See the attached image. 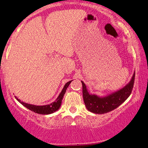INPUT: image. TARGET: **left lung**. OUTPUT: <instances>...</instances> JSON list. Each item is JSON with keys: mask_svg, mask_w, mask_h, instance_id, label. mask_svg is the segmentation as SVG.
<instances>
[{"mask_svg": "<svg viewBox=\"0 0 148 148\" xmlns=\"http://www.w3.org/2000/svg\"><path fill=\"white\" fill-rule=\"evenodd\" d=\"M135 75V72L133 73L130 82L124 88L104 97L89 94L86 86L82 81L83 98L87 109L93 113L101 114L110 112L119 107L131 95L134 85Z\"/></svg>", "mask_w": 148, "mask_h": 148, "instance_id": "1", "label": "left lung"}]
</instances>
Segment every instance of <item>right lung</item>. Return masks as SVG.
Wrapping results in <instances>:
<instances>
[{
    "mask_svg": "<svg viewBox=\"0 0 148 148\" xmlns=\"http://www.w3.org/2000/svg\"><path fill=\"white\" fill-rule=\"evenodd\" d=\"M73 80L69 81V82L66 83V84L64 85L63 89H62L61 92L60 93L59 96H58V98H56V100L54 101V102H52L51 104H48V105H44V106H36V105H32L29 104H27V103H25L23 102H21L19 99H18L17 97H15L17 98V100L19 101V102L21 103L22 105H23L24 106L26 107L29 110L33 111V112L38 113V114H52L55 112V111L58 110V109L60 108V105H61L62 103V98H63L64 94H65L66 88H68V86H69L71 82H72Z\"/></svg>",
    "mask_w": 148,
    "mask_h": 148,
    "instance_id": "1",
    "label": "right lung"
}]
</instances>
